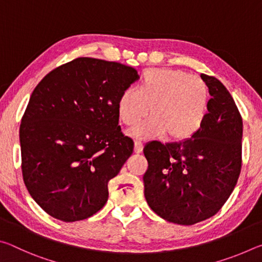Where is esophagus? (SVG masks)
Here are the masks:
<instances>
[{"mask_svg": "<svg viewBox=\"0 0 262 262\" xmlns=\"http://www.w3.org/2000/svg\"><path fill=\"white\" fill-rule=\"evenodd\" d=\"M142 150H143V142H142V140H136L135 141V152L140 154V152H142Z\"/></svg>", "mask_w": 262, "mask_h": 262, "instance_id": "obj_1", "label": "esophagus"}]
</instances>
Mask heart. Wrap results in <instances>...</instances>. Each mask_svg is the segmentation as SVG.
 <instances>
[{
  "instance_id": "heart-1",
  "label": "heart",
  "mask_w": 262,
  "mask_h": 262,
  "mask_svg": "<svg viewBox=\"0 0 262 262\" xmlns=\"http://www.w3.org/2000/svg\"><path fill=\"white\" fill-rule=\"evenodd\" d=\"M209 106V91L200 77L178 69H151L139 88L129 86L118 101L119 117L127 126L152 115L130 129L135 137H167L184 141L203 127Z\"/></svg>"
}]
</instances>
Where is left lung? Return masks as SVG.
Masks as SVG:
<instances>
[{
  "instance_id": "8db88e82",
  "label": "left lung",
  "mask_w": 262,
  "mask_h": 262,
  "mask_svg": "<svg viewBox=\"0 0 262 262\" xmlns=\"http://www.w3.org/2000/svg\"><path fill=\"white\" fill-rule=\"evenodd\" d=\"M209 89L203 127L188 140L145 144L143 176L149 207L167 222L193 225L214 216L231 195L241 174L243 120L219 79L201 74Z\"/></svg>"
}]
</instances>
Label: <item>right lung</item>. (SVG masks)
Segmentation results:
<instances>
[{
    "instance_id": "right-lung-1",
    "label": "right lung",
    "mask_w": 262,
    "mask_h": 262,
    "mask_svg": "<svg viewBox=\"0 0 262 262\" xmlns=\"http://www.w3.org/2000/svg\"><path fill=\"white\" fill-rule=\"evenodd\" d=\"M140 76L128 66L77 57L43 77L21 118V173L33 200L63 222L99 211L134 149L118 101Z\"/></svg>"
}]
</instances>
